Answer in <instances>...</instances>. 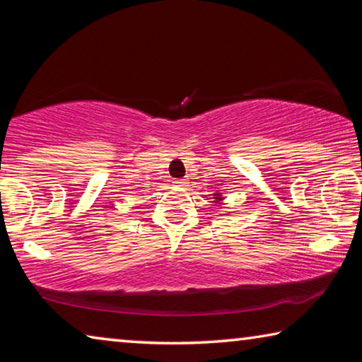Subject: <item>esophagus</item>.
<instances>
[{
	"instance_id": "obj_1",
	"label": "esophagus",
	"mask_w": 362,
	"mask_h": 362,
	"mask_svg": "<svg viewBox=\"0 0 362 362\" xmlns=\"http://www.w3.org/2000/svg\"><path fill=\"white\" fill-rule=\"evenodd\" d=\"M185 185H186L185 180H177V181H175V186H177V187H182Z\"/></svg>"
}]
</instances>
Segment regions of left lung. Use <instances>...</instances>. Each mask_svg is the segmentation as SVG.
Returning <instances> with one entry per match:
<instances>
[{
    "instance_id": "obj_1",
    "label": "left lung",
    "mask_w": 362,
    "mask_h": 362,
    "mask_svg": "<svg viewBox=\"0 0 362 362\" xmlns=\"http://www.w3.org/2000/svg\"><path fill=\"white\" fill-rule=\"evenodd\" d=\"M213 199H216V202H218V204H221L223 200H224V197H223L220 191H216L215 194H213Z\"/></svg>"
}]
</instances>
